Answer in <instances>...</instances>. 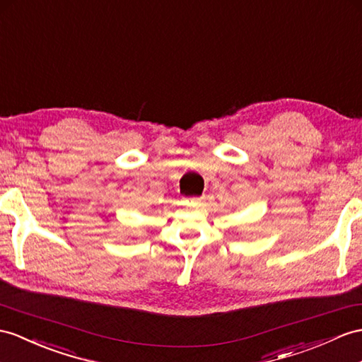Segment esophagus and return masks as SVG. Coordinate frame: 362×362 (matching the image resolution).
Segmentation results:
<instances>
[{
    "label": "esophagus",
    "instance_id": "obj_1",
    "mask_svg": "<svg viewBox=\"0 0 362 362\" xmlns=\"http://www.w3.org/2000/svg\"><path fill=\"white\" fill-rule=\"evenodd\" d=\"M189 202L190 204H195V206H199L204 202V197H195V198H189Z\"/></svg>",
    "mask_w": 362,
    "mask_h": 362
}]
</instances>
